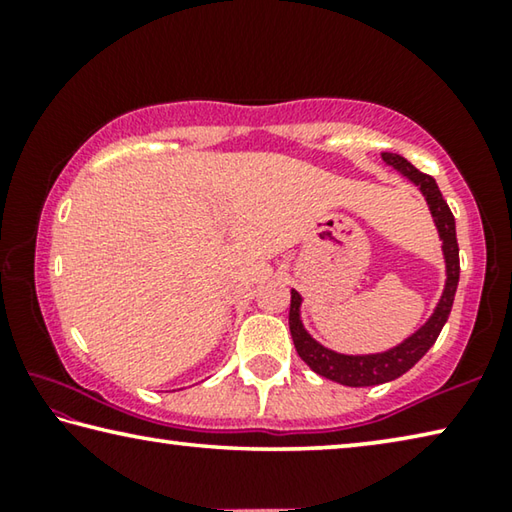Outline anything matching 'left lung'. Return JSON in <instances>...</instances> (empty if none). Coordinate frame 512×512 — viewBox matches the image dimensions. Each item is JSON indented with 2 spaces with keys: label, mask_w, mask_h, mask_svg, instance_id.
I'll return each instance as SVG.
<instances>
[{
  "label": "left lung",
  "mask_w": 512,
  "mask_h": 512,
  "mask_svg": "<svg viewBox=\"0 0 512 512\" xmlns=\"http://www.w3.org/2000/svg\"><path fill=\"white\" fill-rule=\"evenodd\" d=\"M388 167H393L402 173L404 178H409L415 187H420V192L427 201L433 223H436L440 241H443V255H445V268H447V280L445 291L440 296L436 309H433L431 318L424 323L418 332H413L409 339H404L400 345L377 352V354H339L334 350H327L325 345H320L316 339H311L309 332L300 320V305L302 298L298 291L291 289V309H289V329L291 339L300 359L307 366L318 372L320 377H327L332 381H339L343 386H377L384 381H393L402 377L406 370H411L418 363L427 350L436 343L440 329L445 327L449 311L454 305L456 287H458V273H461V262H458V241H456V221L454 214L449 210L447 201L440 194L436 180L427 173H422L413 167V164L402 158L397 153H381Z\"/></svg>",
  "instance_id": "obj_1"
}]
</instances>
